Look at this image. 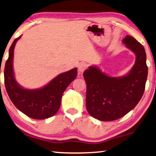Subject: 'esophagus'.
<instances>
[{
	"instance_id": "1",
	"label": "esophagus",
	"mask_w": 156,
	"mask_h": 156,
	"mask_svg": "<svg viewBox=\"0 0 156 156\" xmlns=\"http://www.w3.org/2000/svg\"><path fill=\"white\" fill-rule=\"evenodd\" d=\"M87 68V64L86 63H81L78 67V72L79 74H81Z\"/></svg>"
}]
</instances>
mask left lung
Listing matches in <instances>:
<instances>
[{
    "mask_svg": "<svg viewBox=\"0 0 156 156\" xmlns=\"http://www.w3.org/2000/svg\"><path fill=\"white\" fill-rule=\"evenodd\" d=\"M122 42L136 55L135 64L129 74L112 77L91 66L83 74L87 84V112L98 120L109 121L123 116L137 105L144 94L148 76L146 51L131 36L126 35Z\"/></svg>",
    "mask_w": 156,
    "mask_h": 156,
    "instance_id": "8db88e82",
    "label": "left lung"
}]
</instances>
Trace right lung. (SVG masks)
Here are the masks:
<instances>
[{"instance_id": "add662e5", "label": "right lung", "mask_w": 156, "mask_h": 156, "mask_svg": "<svg viewBox=\"0 0 156 156\" xmlns=\"http://www.w3.org/2000/svg\"><path fill=\"white\" fill-rule=\"evenodd\" d=\"M20 37L16 38L10 46L9 56L5 65L4 81L6 91L15 106L27 116L35 119L50 118L59 110L64 91L76 77L77 69L74 68L59 74L42 88H23L15 79L12 67L14 48Z\"/></svg>"}]
</instances>
